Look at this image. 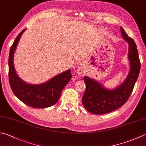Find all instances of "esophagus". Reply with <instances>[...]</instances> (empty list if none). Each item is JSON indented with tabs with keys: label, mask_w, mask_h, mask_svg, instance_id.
<instances>
[{
	"label": "esophagus",
	"mask_w": 146,
	"mask_h": 146,
	"mask_svg": "<svg viewBox=\"0 0 146 146\" xmlns=\"http://www.w3.org/2000/svg\"><path fill=\"white\" fill-rule=\"evenodd\" d=\"M76 70H77V73L78 74H82L84 73V69H83V67L82 65H79L78 66V67L76 68Z\"/></svg>",
	"instance_id": "1"
}]
</instances>
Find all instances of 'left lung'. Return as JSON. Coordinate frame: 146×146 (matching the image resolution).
<instances>
[{
    "label": "left lung",
    "instance_id": "left-lung-1",
    "mask_svg": "<svg viewBox=\"0 0 146 146\" xmlns=\"http://www.w3.org/2000/svg\"><path fill=\"white\" fill-rule=\"evenodd\" d=\"M120 30L122 36L129 45L128 56L130 71L125 81L115 89L110 90L94 80L84 77L86 89L82 97V104L88 112L96 115L110 113L126 103L139 75L141 62L135 43L121 27Z\"/></svg>",
    "mask_w": 146,
    "mask_h": 146
}]
</instances>
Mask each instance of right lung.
I'll return each instance as SVG.
<instances>
[{"instance_id": "obj_1", "label": "right lung", "mask_w": 146, "mask_h": 146, "mask_svg": "<svg viewBox=\"0 0 146 146\" xmlns=\"http://www.w3.org/2000/svg\"><path fill=\"white\" fill-rule=\"evenodd\" d=\"M25 30L19 33L10 48L8 61L10 86L14 95L29 106L35 108L50 107L58 101L62 89L71 78V70L60 73L40 85L28 84L19 78L14 70L13 56L20 37Z\"/></svg>"}]
</instances>
